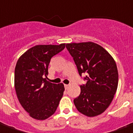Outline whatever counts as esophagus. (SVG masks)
I'll list each match as a JSON object with an SVG mask.
<instances>
[{
    "label": "esophagus",
    "mask_w": 133,
    "mask_h": 133,
    "mask_svg": "<svg viewBox=\"0 0 133 133\" xmlns=\"http://www.w3.org/2000/svg\"><path fill=\"white\" fill-rule=\"evenodd\" d=\"M64 87H65V89L67 90V89H68L69 88V85L68 84H65Z\"/></svg>",
    "instance_id": "1"
}]
</instances>
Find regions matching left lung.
I'll use <instances>...</instances> for the list:
<instances>
[{"label": "left lung", "instance_id": "1", "mask_svg": "<svg viewBox=\"0 0 133 133\" xmlns=\"http://www.w3.org/2000/svg\"><path fill=\"white\" fill-rule=\"evenodd\" d=\"M80 76L87 84L80 86V95L74 100L76 108L84 115L101 114L111 104L118 87L115 61L103 46L92 42L66 44Z\"/></svg>", "mask_w": 133, "mask_h": 133}]
</instances>
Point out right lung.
Here are the masks:
<instances>
[{"label": "right lung", "instance_id": "add662e5", "mask_svg": "<svg viewBox=\"0 0 133 133\" xmlns=\"http://www.w3.org/2000/svg\"><path fill=\"white\" fill-rule=\"evenodd\" d=\"M65 47L58 45H36L27 50L17 61L15 87L19 103L30 116L44 120L53 115L65 91L62 83L46 79L51 58Z\"/></svg>", "mask_w": 133, "mask_h": 133}]
</instances>
